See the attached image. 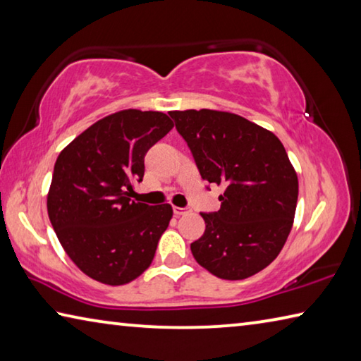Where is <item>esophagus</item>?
Wrapping results in <instances>:
<instances>
[{
  "instance_id": "obj_1",
  "label": "esophagus",
  "mask_w": 361,
  "mask_h": 361,
  "mask_svg": "<svg viewBox=\"0 0 361 361\" xmlns=\"http://www.w3.org/2000/svg\"><path fill=\"white\" fill-rule=\"evenodd\" d=\"M189 212H191L189 209H181V207H173V213H175V216L186 215V213H189Z\"/></svg>"
}]
</instances>
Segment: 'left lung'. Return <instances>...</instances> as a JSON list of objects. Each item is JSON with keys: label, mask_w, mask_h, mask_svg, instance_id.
Listing matches in <instances>:
<instances>
[{"label": "left lung", "mask_w": 361, "mask_h": 361, "mask_svg": "<svg viewBox=\"0 0 361 361\" xmlns=\"http://www.w3.org/2000/svg\"><path fill=\"white\" fill-rule=\"evenodd\" d=\"M202 180L224 186L221 207L200 213L205 232L191 243L195 261L213 276L242 280L282 252L295 221L298 175L271 130L229 111H170Z\"/></svg>", "instance_id": "left-lung-1"}]
</instances>
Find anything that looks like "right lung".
<instances>
[{"mask_svg": "<svg viewBox=\"0 0 361 361\" xmlns=\"http://www.w3.org/2000/svg\"><path fill=\"white\" fill-rule=\"evenodd\" d=\"M166 113L122 109L97 121L57 157L47 213L65 253L97 282L126 285L151 266L173 210L130 200L145 154L172 130Z\"/></svg>", "mask_w": 361, "mask_h": 361, "instance_id": "right-lung-1", "label": "right lung"}]
</instances>
